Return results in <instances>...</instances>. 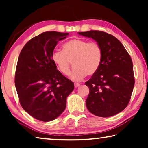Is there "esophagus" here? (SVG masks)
I'll return each instance as SVG.
<instances>
[{
  "label": "esophagus",
  "mask_w": 148,
  "mask_h": 148,
  "mask_svg": "<svg viewBox=\"0 0 148 148\" xmlns=\"http://www.w3.org/2000/svg\"><path fill=\"white\" fill-rule=\"evenodd\" d=\"M79 86H80V84H78V83L74 84V87H76V88H77V87H78Z\"/></svg>",
  "instance_id": "34e87169"
}]
</instances>
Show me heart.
Listing matches in <instances>:
<instances>
[{
  "mask_svg": "<svg viewBox=\"0 0 148 148\" xmlns=\"http://www.w3.org/2000/svg\"><path fill=\"white\" fill-rule=\"evenodd\" d=\"M62 51H55L51 55L52 61L61 74H70L71 62L74 68L71 78L80 81L87 75L94 74L101 66L102 50L96 42L75 38L63 44Z\"/></svg>",
  "mask_w": 148,
  "mask_h": 148,
  "instance_id": "heart-1",
  "label": "heart"
}]
</instances>
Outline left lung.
<instances>
[{
	"label": "left lung",
	"mask_w": 148,
	"mask_h": 148,
	"mask_svg": "<svg viewBox=\"0 0 148 148\" xmlns=\"http://www.w3.org/2000/svg\"><path fill=\"white\" fill-rule=\"evenodd\" d=\"M78 34L95 40L102 50L101 66L86 82L89 88L86 106L97 116H114L123 111L131 99L134 86L132 59L121 42L113 35L100 31Z\"/></svg>",
	"instance_id": "1"
}]
</instances>
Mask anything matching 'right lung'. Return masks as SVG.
Instances as JSON below:
<instances>
[{
	"mask_svg": "<svg viewBox=\"0 0 148 148\" xmlns=\"http://www.w3.org/2000/svg\"><path fill=\"white\" fill-rule=\"evenodd\" d=\"M69 33L46 31L25 45L17 61L15 85L20 104L34 118L47 122L56 119L66 108V98L74 89L51 59L58 42Z\"/></svg>",
	"mask_w": 148,
	"mask_h": 148,
	"instance_id": "add662e5",
	"label": "right lung"
}]
</instances>
